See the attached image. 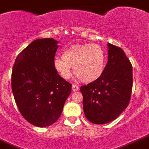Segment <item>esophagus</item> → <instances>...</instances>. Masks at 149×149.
Segmentation results:
<instances>
[{"label":"esophagus","mask_w":149,"mask_h":149,"mask_svg":"<svg viewBox=\"0 0 149 149\" xmlns=\"http://www.w3.org/2000/svg\"><path fill=\"white\" fill-rule=\"evenodd\" d=\"M72 91H77L79 90V87H78L77 85L73 84L72 86Z\"/></svg>","instance_id":"esophagus-1"}]
</instances>
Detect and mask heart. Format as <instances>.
<instances>
[{"label": "heart", "instance_id": "1", "mask_svg": "<svg viewBox=\"0 0 149 149\" xmlns=\"http://www.w3.org/2000/svg\"><path fill=\"white\" fill-rule=\"evenodd\" d=\"M105 50L97 44H72L64 50L62 58H55L54 68L60 77L69 79L73 69L83 83H92L102 76L105 67Z\"/></svg>", "mask_w": 149, "mask_h": 149}]
</instances>
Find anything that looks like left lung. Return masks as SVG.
<instances>
[{"label":"left lung","mask_w":149,"mask_h":149,"mask_svg":"<svg viewBox=\"0 0 149 149\" xmlns=\"http://www.w3.org/2000/svg\"><path fill=\"white\" fill-rule=\"evenodd\" d=\"M108 62L100 78L80 87L85 116L95 124L116 120L132 92V65L122 48L108 43Z\"/></svg>","instance_id":"left-lung-1"}]
</instances>
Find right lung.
Here are the masks:
<instances>
[{
  "label": "right lung",
  "instance_id": "1",
  "mask_svg": "<svg viewBox=\"0 0 149 149\" xmlns=\"http://www.w3.org/2000/svg\"><path fill=\"white\" fill-rule=\"evenodd\" d=\"M57 44L53 38L35 40L17 56L11 72V89L19 112L39 127L58 120L72 91V84L54 68Z\"/></svg>",
  "mask_w": 149,
  "mask_h": 149
}]
</instances>
